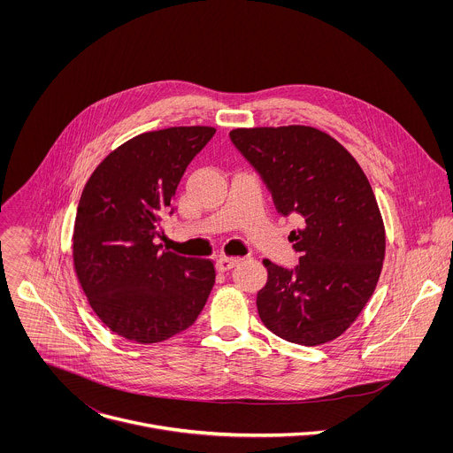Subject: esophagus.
<instances>
[{
	"mask_svg": "<svg viewBox=\"0 0 453 453\" xmlns=\"http://www.w3.org/2000/svg\"><path fill=\"white\" fill-rule=\"evenodd\" d=\"M239 265V259L228 258V257H221V258L216 261V268L219 272H228L232 268H235Z\"/></svg>",
	"mask_w": 453,
	"mask_h": 453,
	"instance_id": "obj_1",
	"label": "esophagus"
}]
</instances>
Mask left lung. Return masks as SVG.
I'll list each match as a JSON object with an SVG mask.
<instances>
[{
	"label": "left lung",
	"mask_w": 453,
	"mask_h": 453,
	"mask_svg": "<svg viewBox=\"0 0 453 453\" xmlns=\"http://www.w3.org/2000/svg\"><path fill=\"white\" fill-rule=\"evenodd\" d=\"M232 142L258 171L282 216L300 265L268 259L259 319L298 345L338 338L372 298L386 257V228L372 185L356 158L329 134L307 126L234 129Z\"/></svg>",
	"instance_id": "left-lung-1"
}]
</instances>
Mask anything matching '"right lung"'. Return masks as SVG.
Returning a JSON list of instances; mask_svg holds the SVG:
<instances>
[{"label": "right lung", "mask_w": 453, "mask_h": 453, "mask_svg": "<svg viewBox=\"0 0 453 453\" xmlns=\"http://www.w3.org/2000/svg\"><path fill=\"white\" fill-rule=\"evenodd\" d=\"M214 127L144 132L88 178L76 211L73 263L96 316L137 343L164 342L196 321L214 286L211 259L162 251L160 218Z\"/></svg>", "instance_id": "1"}]
</instances>
